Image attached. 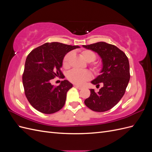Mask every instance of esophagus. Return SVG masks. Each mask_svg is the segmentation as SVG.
Instances as JSON below:
<instances>
[{
    "label": "esophagus",
    "mask_w": 152,
    "mask_h": 152,
    "mask_svg": "<svg viewBox=\"0 0 152 152\" xmlns=\"http://www.w3.org/2000/svg\"><path fill=\"white\" fill-rule=\"evenodd\" d=\"M75 87H76V88H77L78 89H79V90L82 89V88H83V87H82L79 86H77V85H75Z\"/></svg>",
    "instance_id": "obj_1"
}]
</instances>
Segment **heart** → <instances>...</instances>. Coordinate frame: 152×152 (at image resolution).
<instances>
[{"mask_svg": "<svg viewBox=\"0 0 152 152\" xmlns=\"http://www.w3.org/2000/svg\"><path fill=\"white\" fill-rule=\"evenodd\" d=\"M81 56L87 62L91 63L90 66L92 71L95 73H99L102 69V66L98 62L94 61L96 59V53L90 49H82L80 51ZM73 53L70 51L65 54L63 59L62 65L63 68L68 69L70 67L71 60L73 57ZM91 74L87 70H72L68 74V79L73 84L77 85H82L87 80L91 79Z\"/></svg>", "mask_w": 152, "mask_h": 152, "instance_id": "1", "label": "heart"}]
</instances>
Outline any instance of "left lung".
<instances>
[{
    "instance_id": "1",
    "label": "left lung",
    "mask_w": 152,
    "mask_h": 152,
    "mask_svg": "<svg viewBox=\"0 0 152 152\" xmlns=\"http://www.w3.org/2000/svg\"><path fill=\"white\" fill-rule=\"evenodd\" d=\"M83 47L97 53L102 59L101 74L91 82L102 87L98 93L91 89L90 96L84 101L87 107L94 112H103L112 108L125 94L130 79L129 63L126 54L115 45L99 42Z\"/></svg>"
}]
</instances>
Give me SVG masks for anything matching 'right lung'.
I'll return each instance as SVG.
<instances>
[{
    "mask_svg": "<svg viewBox=\"0 0 152 152\" xmlns=\"http://www.w3.org/2000/svg\"><path fill=\"white\" fill-rule=\"evenodd\" d=\"M60 42H47L33 49L27 56L22 80L26 97L39 112L50 114L61 110L66 93L73 85L66 80L58 86L50 84L56 77L64 78L63 59L70 50L79 48Z\"/></svg>",
    "mask_w": 152,
    "mask_h": 152,
    "instance_id": "1",
    "label": "right lung"
}]
</instances>
